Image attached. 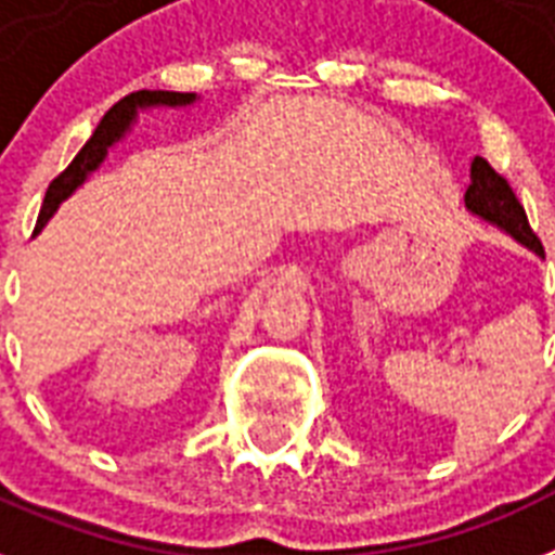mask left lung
Masks as SVG:
<instances>
[{
  "instance_id": "1",
  "label": "left lung",
  "mask_w": 555,
  "mask_h": 555,
  "mask_svg": "<svg viewBox=\"0 0 555 555\" xmlns=\"http://www.w3.org/2000/svg\"><path fill=\"white\" fill-rule=\"evenodd\" d=\"M465 206H468L470 212L485 218V221L496 223L505 232L525 244L528 249L539 251L544 255L542 241L535 237V232L530 229L528 215H525V206L521 201L516 198L514 186L507 184V178L502 172L491 167V164L485 162L476 155L474 164H470V186L465 190Z\"/></svg>"
}]
</instances>
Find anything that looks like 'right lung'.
<instances>
[{"label":"right lung","instance_id":"obj_1","mask_svg":"<svg viewBox=\"0 0 555 555\" xmlns=\"http://www.w3.org/2000/svg\"><path fill=\"white\" fill-rule=\"evenodd\" d=\"M195 102V93H169V90H139V93L124 95L121 102L113 104L107 109V116L102 118V124L95 127V132L90 135L85 146L79 150V155L73 158L70 167L59 172L53 181H50L48 192H44V204L39 209V221L36 229H41L48 223V218L56 212V206L62 204L67 195H70L76 186L87 178V172H93L99 164L104 162L107 155V146L113 141H118L124 135V130L130 127L132 118H135V109L139 107H155V104H167V107H184V104Z\"/></svg>","mask_w":555,"mask_h":555}]
</instances>
